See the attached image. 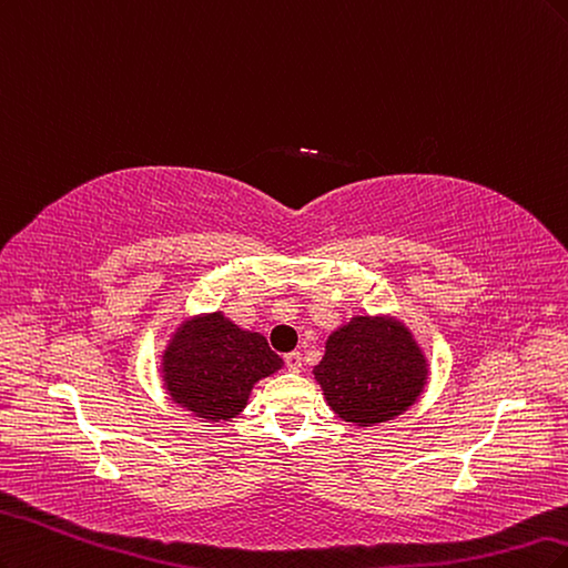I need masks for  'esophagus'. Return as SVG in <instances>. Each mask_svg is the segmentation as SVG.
<instances>
[{
  "mask_svg": "<svg viewBox=\"0 0 568 568\" xmlns=\"http://www.w3.org/2000/svg\"><path fill=\"white\" fill-rule=\"evenodd\" d=\"M285 365H287V371L297 373V371L302 368V354H300V352H290V354H285Z\"/></svg>",
  "mask_w": 568,
  "mask_h": 568,
  "instance_id": "34e87169",
  "label": "esophagus"
}]
</instances>
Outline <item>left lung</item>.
I'll return each instance as SVG.
<instances>
[{"label":"left lung","instance_id":"left-lung-1","mask_svg":"<svg viewBox=\"0 0 568 568\" xmlns=\"http://www.w3.org/2000/svg\"><path fill=\"white\" fill-rule=\"evenodd\" d=\"M314 375L342 419L371 427L415 404L427 382V361L404 323L356 316L327 337Z\"/></svg>","mask_w":568,"mask_h":568}]
</instances>
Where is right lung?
<instances>
[{
	"label": "right lung",
	"mask_w": 568,
	"mask_h": 568,
	"mask_svg": "<svg viewBox=\"0 0 568 568\" xmlns=\"http://www.w3.org/2000/svg\"><path fill=\"white\" fill-rule=\"evenodd\" d=\"M283 368L264 335L247 333L224 314H207L176 327L162 354L164 384L174 404L195 417L231 419L247 406L254 384Z\"/></svg>",
	"instance_id": "1"
}]
</instances>
